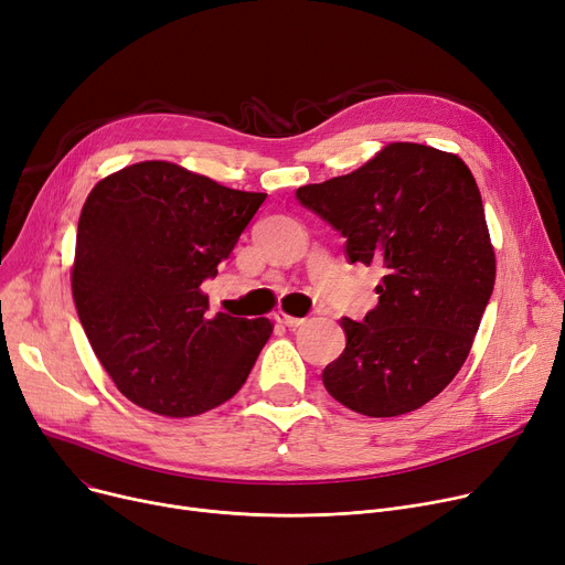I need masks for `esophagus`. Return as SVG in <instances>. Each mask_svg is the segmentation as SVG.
<instances>
[{
	"label": "esophagus",
	"mask_w": 565,
	"mask_h": 565,
	"mask_svg": "<svg viewBox=\"0 0 565 565\" xmlns=\"http://www.w3.org/2000/svg\"><path fill=\"white\" fill-rule=\"evenodd\" d=\"M276 321H278V323H282V326H287V328H298V326H301L306 319H301V317H291V315H287V312H282V310H278V312H276Z\"/></svg>",
	"instance_id": "1"
}]
</instances>
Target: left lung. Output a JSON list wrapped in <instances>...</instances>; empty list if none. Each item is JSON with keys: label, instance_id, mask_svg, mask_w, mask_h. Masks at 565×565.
I'll return each instance as SVG.
<instances>
[{"label": "left lung", "instance_id": "left-lung-1", "mask_svg": "<svg viewBox=\"0 0 565 565\" xmlns=\"http://www.w3.org/2000/svg\"><path fill=\"white\" fill-rule=\"evenodd\" d=\"M296 198L347 239L351 264L383 269L379 306L340 321L347 347L321 374L328 394L367 417L422 408L462 367L494 287L475 175L451 152L390 143Z\"/></svg>", "mask_w": 565, "mask_h": 565}]
</instances>
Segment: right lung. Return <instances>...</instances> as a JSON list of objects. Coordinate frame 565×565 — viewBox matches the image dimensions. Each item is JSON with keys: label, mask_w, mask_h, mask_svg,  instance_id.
Wrapping results in <instances>:
<instances>
[{"label": "right lung", "mask_w": 565, "mask_h": 565, "mask_svg": "<svg viewBox=\"0 0 565 565\" xmlns=\"http://www.w3.org/2000/svg\"><path fill=\"white\" fill-rule=\"evenodd\" d=\"M264 198L171 161L131 163L88 193L73 298L97 360L131 404L193 417L246 383L274 326L210 317L201 285L218 274Z\"/></svg>", "instance_id": "1"}]
</instances>
